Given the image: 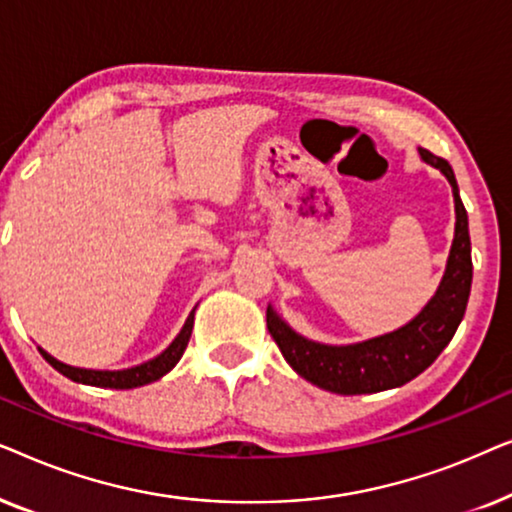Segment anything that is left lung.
Wrapping results in <instances>:
<instances>
[{"instance_id":"1","label":"left lung","mask_w":512,"mask_h":512,"mask_svg":"<svg viewBox=\"0 0 512 512\" xmlns=\"http://www.w3.org/2000/svg\"><path fill=\"white\" fill-rule=\"evenodd\" d=\"M419 153L450 181L454 207H457V230H454L445 277L422 314H417L408 326L382 338L359 342V345L328 347L305 340L303 335L291 331L275 312L268 310V331L289 366L307 382L333 394H375V391L394 389L410 382L438 359L464 319L473 282L468 214L459 198L457 179L450 163L426 149H419Z\"/></svg>"}]
</instances>
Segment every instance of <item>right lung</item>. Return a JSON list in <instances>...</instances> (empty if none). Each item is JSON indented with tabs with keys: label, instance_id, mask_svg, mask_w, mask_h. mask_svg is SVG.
<instances>
[{
	"label": "right lung",
	"instance_id": "right-lung-1",
	"mask_svg": "<svg viewBox=\"0 0 512 512\" xmlns=\"http://www.w3.org/2000/svg\"><path fill=\"white\" fill-rule=\"evenodd\" d=\"M193 314H195V310L188 314V319H186L184 328H181V333L177 335V338H174L172 345L167 347L163 354L156 356V359L142 363V366H135V368H128V370L72 368V366H65V363H60L58 359H53V356L46 354L44 349H39V352L48 363H51L55 370H58V373H62L74 382L90 384V387H107V389L144 387V384L156 382L165 373H170V370L177 366V361L181 359V356H184V349H186L188 338H191V331H193Z\"/></svg>",
	"mask_w": 512,
	"mask_h": 512
}]
</instances>
